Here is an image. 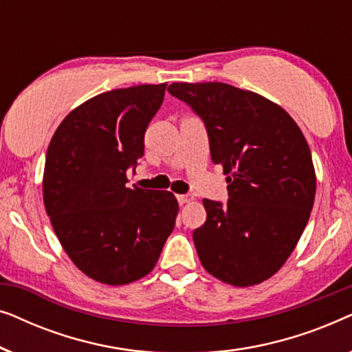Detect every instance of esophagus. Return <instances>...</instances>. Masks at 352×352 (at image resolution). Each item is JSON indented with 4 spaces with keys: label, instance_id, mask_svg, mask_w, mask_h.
<instances>
[{
    "label": "esophagus",
    "instance_id": "1",
    "mask_svg": "<svg viewBox=\"0 0 352 352\" xmlns=\"http://www.w3.org/2000/svg\"><path fill=\"white\" fill-rule=\"evenodd\" d=\"M192 200H194V197H190V195H177V201H179V205H186Z\"/></svg>",
    "mask_w": 352,
    "mask_h": 352
}]
</instances>
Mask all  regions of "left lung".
Listing matches in <instances>:
<instances>
[{
  "label": "left lung",
  "instance_id": "1",
  "mask_svg": "<svg viewBox=\"0 0 352 352\" xmlns=\"http://www.w3.org/2000/svg\"><path fill=\"white\" fill-rule=\"evenodd\" d=\"M168 91L204 120L211 160L228 175V205L204 199L194 230L211 276L234 287L272 277L295 250L316 197L306 138L290 115L253 91L228 83H173Z\"/></svg>",
  "mask_w": 352,
  "mask_h": 352
}]
</instances>
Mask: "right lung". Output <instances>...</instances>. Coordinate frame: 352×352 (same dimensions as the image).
Here are the masks:
<instances>
[{
    "label": "right lung",
    "instance_id": "add662e5",
    "mask_svg": "<svg viewBox=\"0 0 352 352\" xmlns=\"http://www.w3.org/2000/svg\"><path fill=\"white\" fill-rule=\"evenodd\" d=\"M166 83L98 94L62 120L46 153L43 200L62 248L86 276L126 285L155 267L176 223L168 190L126 186Z\"/></svg>",
    "mask_w": 352,
    "mask_h": 352
}]
</instances>
